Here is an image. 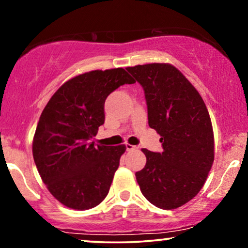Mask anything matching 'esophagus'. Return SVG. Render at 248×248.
Instances as JSON below:
<instances>
[{
  "label": "esophagus",
  "mask_w": 248,
  "mask_h": 248,
  "mask_svg": "<svg viewBox=\"0 0 248 248\" xmlns=\"http://www.w3.org/2000/svg\"><path fill=\"white\" fill-rule=\"evenodd\" d=\"M125 148H126L127 151H132V150H135V149H138L137 145H132V144H130V143L125 144Z\"/></svg>",
  "instance_id": "34e87169"
}]
</instances>
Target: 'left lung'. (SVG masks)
<instances>
[{
    "label": "left lung",
    "mask_w": 248,
    "mask_h": 248,
    "mask_svg": "<svg viewBox=\"0 0 248 248\" xmlns=\"http://www.w3.org/2000/svg\"><path fill=\"white\" fill-rule=\"evenodd\" d=\"M144 91L148 123L160 135L162 152L142 149L147 164L135 177L144 198L171 210L203 187L215 159L209 111L192 83L170 64L127 67Z\"/></svg>",
    "instance_id": "left-lung-1"
}]
</instances>
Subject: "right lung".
Wrapping results in <instances>:
<instances>
[{"label": "right lung", "instance_id": "right-lung-1", "mask_svg": "<svg viewBox=\"0 0 248 248\" xmlns=\"http://www.w3.org/2000/svg\"><path fill=\"white\" fill-rule=\"evenodd\" d=\"M135 81L122 67L91 71L63 84L40 115L32 155L43 182L57 201L88 210L104 201L125 145H96L106 98Z\"/></svg>", "mask_w": 248, "mask_h": 248}]
</instances>
